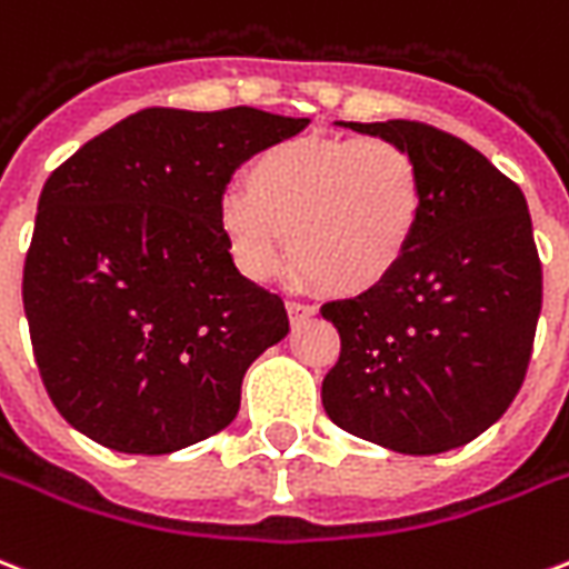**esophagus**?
<instances>
[{"mask_svg": "<svg viewBox=\"0 0 569 569\" xmlns=\"http://www.w3.org/2000/svg\"><path fill=\"white\" fill-rule=\"evenodd\" d=\"M286 310H289V319H292V325H298V322H303V319L316 316V303H310V301H286Z\"/></svg>", "mask_w": 569, "mask_h": 569, "instance_id": "34e87169", "label": "esophagus"}]
</instances>
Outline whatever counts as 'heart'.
Returning a JSON list of instances; mask_svg holds the SVG:
<instances>
[{
  "label": "heart",
  "instance_id": "obj_1",
  "mask_svg": "<svg viewBox=\"0 0 569 569\" xmlns=\"http://www.w3.org/2000/svg\"><path fill=\"white\" fill-rule=\"evenodd\" d=\"M217 220L250 280H271L292 250L307 280L358 295L409 256L423 220V172L402 142L385 137L286 140L247 163Z\"/></svg>",
  "mask_w": 569,
  "mask_h": 569
}]
</instances>
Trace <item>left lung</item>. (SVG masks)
<instances>
[{
    "mask_svg": "<svg viewBox=\"0 0 569 569\" xmlns=\"http://www.w3.org/2000/svg\"><path fill=\"white\" fill-rule=\"evenodd\" d=\"M346 128L418 158L423 220L385 283L322 307L340 333L322 406L363 441L445 453L492 427L526 381L543 303L531 214L519 184L448 130L409 119Z\"/></svg>",
    "mask_w": 569,
    "mask_h": 569,
    "instance_id": "left-lung-1",
    "label": "left lung"
}]
</instances>
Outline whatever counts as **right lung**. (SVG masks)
<instances>
[{"label":"right lung","mask_w":569,"mask_h":569,"mask_svg":"<svg viewBox=\"0 0 569 569\" xmlns=\"http://www.w3.org/2000/svg\"><path fill=\"white\" fill-rule=\"evenodd\" d=\"M303 128L253 107H149L53 169L23 310L43 388L82 436L154 457L232 423L289 316L238 271L217 211L241 160Z\"/></svg>","instance_id":"1"}]
</instances>
